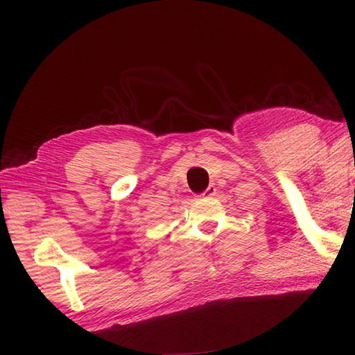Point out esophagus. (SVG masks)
Segmentation results:
<instances>
[{
  "mask_svg": "<svg viewBox=\"0 0 355 355\" xmlns=\"http://www.w3.org/2000/svg\"><path fill=\"white\" fill-rule=\"evenodd\" d=\"M216 192H217V189H216V186L214 184H209L208 186V189H206L203 194H202V197H205V198H211V197H214L216 196Z\"/></svg>",
  "mask_w": 355,
  "mask_h": 355,
  "instance_id": "esophagus-1",
  "label": "esophagus"
}]
</instances>
